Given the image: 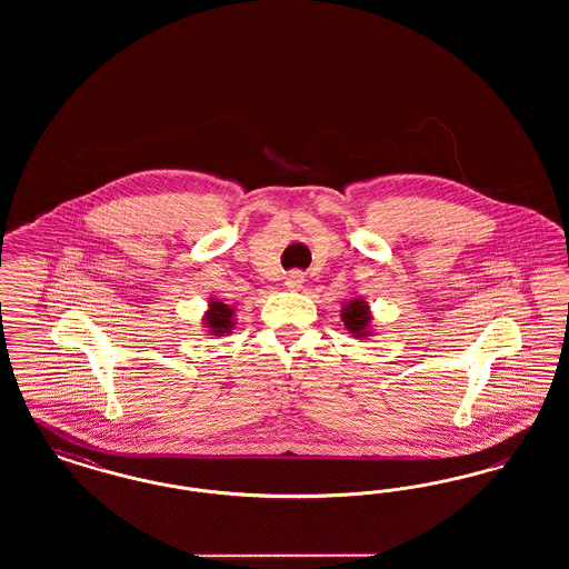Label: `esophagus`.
Wrapping results in <instances>:
<instances>
[{"label": "esophagus", "instance_id": "esophagus-1", "mask_svg": "<svg viewBox=\"0 0 569 569\" xmlns=\"http://www.w3.org/2000/svg\"><path fill=\"white\" fill-rule=\"evenodd\" d=\"M302 281H305V274L300 271H292L286 277V288L295 292V290L302 288Z\"/></svg>", "mask_w": 569, "mask_h": 569}]
</instances>
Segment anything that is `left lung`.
<instances>
[{
	"label": "left lung",
	"instance_id": "left-lung-1",
	"mask_svg": "<svg viewBox=\"0 0 569 569\" xmlns=\"http://www.w3.org/2000/svg\"><path fill=\"white\" fill-rule=\"evenodd\" d=\"M341 322L346 326V330L352 335L353 339H369L373 337L371 322H373V313L369 302L362 297H353L341 307Z\"/></svg>",
	"mask_w": 569,
	"mask_h": 569
}]
</instances>
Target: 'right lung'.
Returning a JSON list of instances; mask_svg holds the SVG:
<instances>
[{
  "instance_id": "right-lung-1",
  "label": "right lung",
  "mask_w": 569,
  "mask_h": 569,
  "mask_svg": "<svg viewBox=\"0 0 569 569\" xmlns=\"http://www.w3.org/2000/svg\"><path fill=\"white\" fill-rule=\"evenodd\" d=\"M202 325H204L207 335H211V337H223V335L232 332V328L237 326L234 307L221 302L219 298H209V309L202 316Z\"/></svg>"
}]
</instances>
